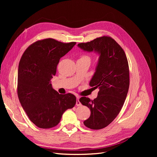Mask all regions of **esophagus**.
<instances>
[{"label": "esophagus", "instance_id": "34e87169", "mask_svg": "<svg viewBox=\"0 0 157 157\" xmlns=\"http://www.w3.org/2000/svg\"><path fill=\"white\" fill-rule=\"evenodd\" d=\"M76 99H77V101H76V105L77 106H80V105H81V102H80L79 101V97H76Z\"/></svg>", "mask_w": 157, "mask_h": 157}]
</instances>
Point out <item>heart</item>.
Listing matches in <instances>:
<instances>
[{
	"label": "heart",
	"mask_w": 157,
	"mask_h": 157,
	"mask_svg": "<svg viewBox=\"0 0 157 157\" xmlns=\"http://www.w3.org/2000/svg\"><path fill=\"white\" fill-rule=\"evenodd\" d=\"M80 59H88V60H90V58L88 55H83V56H81Z\"/></svg>",
	"instance_id": "obj_1"
}]
</instances>
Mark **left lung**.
Wrapping results in <instances>:
<instances>
[{"mask_svg": "<svg viewBox=\"0 0 157 157\" xmlns=\"http://www.w3.org/2000/svg\"><path fill=\"white\" fill-rule=\"evenodd\" d=\"M78 46L84 51L95 52L100 55L90 82V86L99 89L98 96L94 100L82 97L79 101L91 111L84 125L93 130L102 129L117 117L125 102L130 84L128 60L122 48L109 36L97 37Z\"/></svg>", "mask_w": 157, "mask_h": 157, "instance_id": "1", "label": "left lung"}]
</instances>
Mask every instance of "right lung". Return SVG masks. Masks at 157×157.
I'll return each instance as SVG.
<instances>
[{
  "instance_id": "1",
  "label": "right lung",
  "mask_w": 157,
  "mask_h": 157,
  "mask_svg": "<svg viewBox=\"0 0 157 157\" xmlns=\"http://www.w3.org/2000/svg\"><path fill=\"white\" fill-rule=\"evenodd\" d=\"M76 44L63 43L52 38L39 40L30 45L21 58L18 98L30 120L40 128L56 126L63 113L76 103L75 95L59 94L51 84L60 58Z\"/></svg>"
}]
</instances>
